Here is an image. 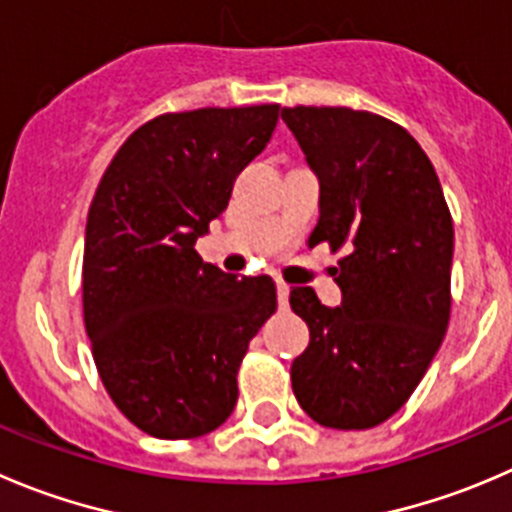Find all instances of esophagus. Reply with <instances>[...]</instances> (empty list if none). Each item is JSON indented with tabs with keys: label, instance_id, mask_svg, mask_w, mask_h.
<instances>
[{
	"label": "esophagus",
	"instance_id": "34e87169",
	"mask_svg": "<svg viewBox=\"0 0 512 512\" xmlns=\"http://www.w3.org/2000/svg\"><path fill=\"white\" fill-rule=\"evenodd\" d=\"M287 297H290V287L285 282H277V302H280V307H287Z\"/></svg>",
	"mask_w": 512,
	"mask_h": 512
}]
</instances>
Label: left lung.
Wrapping results in <instances>:
<instances>
[{"instance_id":"obj_1","label":"left lung","mask_w":512,"mask_h":512,"mask_svg":"<svg viewBox=\"0 0 512 512\" xmlns=\"http://www.w3.org/2000/svg\"><path fill=\"white\" fill-rule=\"evenodd\" d=\"M280 114L320 185L310 247L345 250L340 305L312 287L290 292L310 327L292 393L325 428H375L408 403L448 330L453 217L433 162L400 124L347 107Z\"/></svg>"}]
</instances>
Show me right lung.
<instances>
[{
  "mask_svg": "<svg viewBox=\"0 0 512 512\" xmlns=\"http://www.w3.org/2000/svg\"><path fill=\"white\" fill-rule=\"evenodd\" d=\"M280 104L162 114L127 137L84 230L82 302L109 398L147 435L200 438L237 403V370L277 310L270 277L227 275L195 250Z\"/></svg>",
  "mask_w": 512,
  "mask_h": 512,
  "instance_id": "1",
  "label": "right lung"
}]
</instances>
